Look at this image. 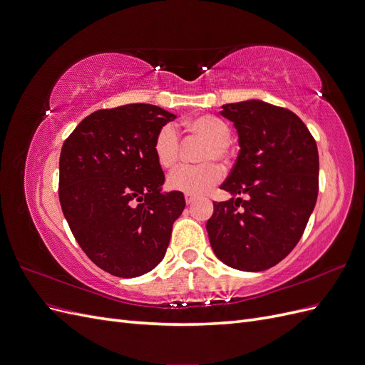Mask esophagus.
<instances>
[{"mask_svg": "<svg viewBox=\"0 0 365 365\" xmlns=\"http://www.w3.org/2000/svg\"><path fill=\"white\" fill-rule=\"evenodd\" d=\"M184 197H185V202L189 204V205H190L192 202H195V200H196L195 195H190V193H185V195H184Z\"/></svg>", "mask_w": 365, "mask_h": 365, "instance_id": "esophagus-1", "label": "esophagus"}]
</instances>
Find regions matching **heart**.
<instances>
[{
	"mask_svg": "<svg viewBox=\"0 0 365 365\" xmlns=\"http://www.w3.org/2000/svg\"><path fill=\"white\" fill-rule=\"evenodd\" d=\"M181 128L192 137L204 141L197 153L200 165H184L168 176L169 189L175 192L202 195L220 180V169L213 161L227 158V146L231 141V129L216 115H197L184 121ZM180 135L172 125L163 126L153 140V153L163 169H172L180 160Z\"/></svg>",
	"mask_w": 365,
	"mask_h": 365,
	"instance_id": "b5f03b06",
	"label": "heart"
}]
</instances>
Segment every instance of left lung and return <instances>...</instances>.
I'll list each match as a JSON object with an SVG mask.
<instances>
[{
  "instance_id": "1",
  "label": "left lung",
  "mask_w": 365,
  "mask_h": 365,
  "mask_svg": "<svg viewBox=\"0 0 365 365\" xmlns=\"http://www.w3.org/2000/svg\"><path fill=\"white\" fill-rule=\"evenodd\" d=\"M239 155L213 202L207 233L216 257L257 272L283 260L300 240L318 196V149L306 125L289 109L262 101L228 103ZM240 195H245L242 200Z\"/></svg>"
}]
</instances>
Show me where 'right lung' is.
<instances>
[{"label":"right lung","mask_w":365,"mask_h":365,"mask_svg":"<svg viewBox=\"0 0 365 365\" xmlns=\"http://www.w3.org/2000/svg\"><path fill=\"white\" fill-rule=\"evenodd\" d=\"M175 118L146 103L101 109L63 141V216L86 256L115 277L157 267L185 207L181 192H163L164 172L153 153L158 130Z\"/></svg>","instance_id":"right-lung-1"}]
</instances>
